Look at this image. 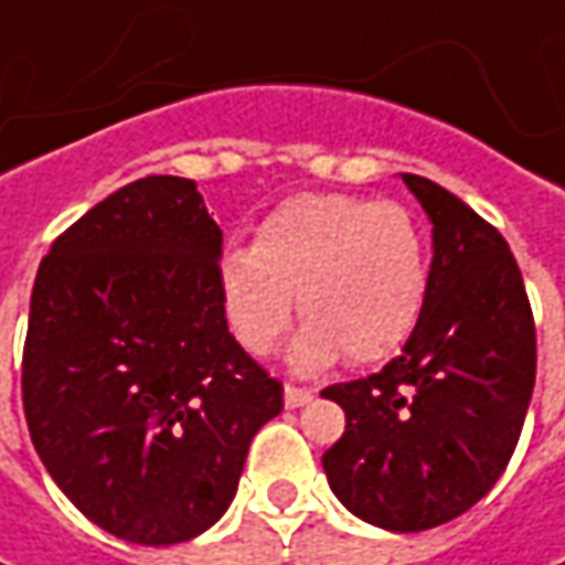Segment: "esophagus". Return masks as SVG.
<instances>
[{"instance_id": "obj_1", "label": "esophagus", "mask_w": 565, "mask_h": 565, "mask_svg": "<svg viewBox=\"0 0 565 565\" xmlns=\"http://www.w3.org/2000/svg\"><path fill=\"white\" fill-rule=\"evenodd\" d=\"M282 396H286V408H298V405H308V402L315 399V390H308V386H295V383H286Z\"/></svg>"}]
</instances>
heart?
Wrapping results in <instances>:
<instances>
[{"label": "heart", "mask_w": 565, "mask_h": 565, "mask_svg": "<svg viewBox=\"0 0 565 565\" xmlns=\"http://www.w3.org/2000/svg\"><path fill=\"white\" fill-rule=\"evenodd\" d=\"M430 257L418 220L399 204L345 194H298L254 232L250 250H228L220 295L242 349L264 359L292 323H308L292 364L320 371L393 359L418 330Z\"/></svg>", "instance_id": "b5f03b06"}]
</instances>
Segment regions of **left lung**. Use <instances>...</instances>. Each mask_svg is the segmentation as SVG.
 Returning <instances> with one entry per match:
<instances>
[{
  "label": "left lung",
  "instance_id": "1",
  "mask_svg": "<svg viewBox=\"0 0 565 565\" xmlns=\"http://www.w3.org/2000/svg\"><path fill=\"white\" fill-rule=\"evenodd\" d=\"M402 182L434 223L422 323L383 371L320 393L345 412L323 471L359 519L424 532L471 510L510 466L537 337L507 238L430 179Z\"/></svg>",
  "mask_w": 565,
  "mask_h": 565
}]
</instances>
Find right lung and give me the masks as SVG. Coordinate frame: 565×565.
Segmentation results:
<instances>
[{
	"mask_svg": "<svg viewBox=\"0 0 565 565\" xmlns=\"http://www.w3.org/2000/svg\"><path fill=\"white\" fill-rule=\"evenodd\" d=\"M223 232L191 179L119 188L53 242L21 361L31 440L103 532L166 547L232 503L282 383L228 333Z\"/></svg>",
	"mask_w": 565,
	"mask_h": 565,
	"instance_id": "right-lung-1",
	"label": "right lung"
}]
</instances>
